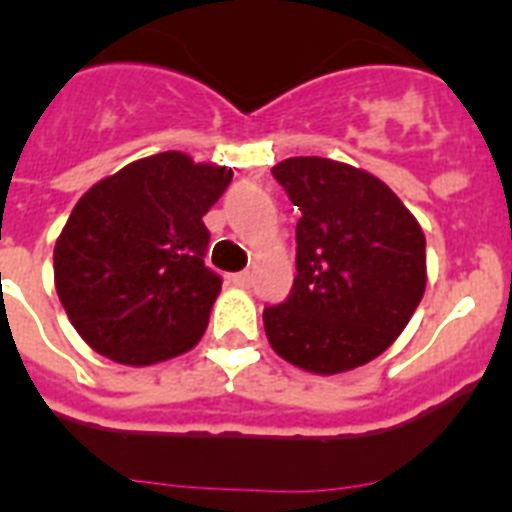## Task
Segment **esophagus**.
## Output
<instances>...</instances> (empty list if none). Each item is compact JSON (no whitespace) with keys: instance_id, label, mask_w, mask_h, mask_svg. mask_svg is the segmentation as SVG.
Here are the masks:
<instances>
[{"instance_id":"obj_1","label":"esophagus","mask_w":512,"mask_h":512,"mask_svg":"<svg viewBox=\"0 0 512 512\" xmlns=\"http://www.w3.org/2000/svg\"><path fill=\"white\" fill-rule=\"evenodd\" d=\"M233 284L235 287H251V282H253V274L251 271H238V274H233Z\"/></svg>"}]
</instances>
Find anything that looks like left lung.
Listing matches in <instances>:
<instances>
[{"mask_svg": "<svg viewBox=\"0 0 512 512\" xmlns=\"http://www.w3.org/2000/svg\"><path fill=\"white\" fill-rule=\"evenodd\" d=\"M297 205V277L266 307L271 348L312 374L369 364L395 343L425 292V235L382 179L320 156L271 169Z\"/></svg>", "mask_w": 512, "mask_h": 512, "instance_id": "1", "label": "left lung"}]
</instances>
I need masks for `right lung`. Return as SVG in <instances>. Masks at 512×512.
Instances as JSON below:
<instances>
[{"instance_id": "add662e5", "label": "right lung", "mask_w": 512, "mask_h": 512, "mask_svg": "<svg viewBox=\"0 0 512 512\" xmlns=\"http://www.w3.org/2000/svg\"><path fill=\"white\" fill-rule=\"evenodd\" d=\"M233 171L179 151L133 161L94 184L53 251L71 325L107 359L148 366L197 346L223 279L205 266L207 215Z\"/></svg>"}]
</instances>
